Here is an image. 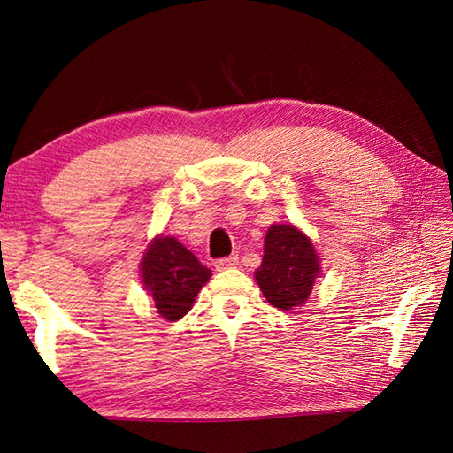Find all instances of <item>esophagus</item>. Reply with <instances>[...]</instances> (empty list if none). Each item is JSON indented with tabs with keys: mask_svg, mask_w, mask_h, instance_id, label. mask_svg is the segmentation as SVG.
I'll return each instance as SVG.
<instances>
[{
	"mask_svg": "<svg viewBox=\"0 0 453 453\" xmlns=\"http://www.w3.org/2000/svg\"><path fill=\"white\" fill-rule=\"evenodd\" d=\"M239 265V258L234 255V257H226V258H219V261H216V268L218 271H226V268H235Z\"/></svg>",
	"mask_w": 453,
	"mask_h": 453,
	"instance_id": "34e87169",
	"label": "esophagus"
}]
</instances>
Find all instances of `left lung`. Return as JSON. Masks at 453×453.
Here are the masks:
<instances>
[{"label": "left lung", "instance_id": "obj_1", "mask_svg": "<svg viewBox=\"0 0 453 453\" xmlns=\"http://www.w3.org/2000/svg\"><path fill=\"white\" fill-rule=\"evenodd\" d=\"M319 273V257L310 237L292 224L268 227L255 280L271 305L288 311L305 303Z\"/></svg>", "mask_w": 453, "mask_h": 453}]
</instances>
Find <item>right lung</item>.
Instances as JSON below:
<instances>
[{"mask_svg":"<svg viewBox=\"0 0 453 453\" xmlns=\"http://www.w3.org/2000/svg\"><path fill=\"white\" fill-rule=\"evenodd\" d=\"M140 273L157 313L167 321H177L190 311L200 288L211 276L210 268L169 235H157L148 245Z\"/></svg>","mask_w":453,"mask_h":453,"instance_id":"obj_1","label":"right lung"}]
</instances>
